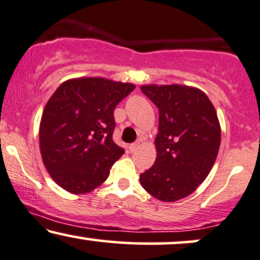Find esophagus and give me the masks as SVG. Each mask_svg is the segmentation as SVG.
I'll list each match as a JSON object with an SVG mask.
<instances>
[{
  "instance_id": "34e87169",
  "label": "esophagus",
  "mask_w": 260,
  "mask_h": 260,
  "mask_svg": "<svg viewBox=\"0 0 260 260\" xmlns=\"http://www.w3.org/2000/svg\"><path fill=\"white\" fill-rule=\"evenodd\" d=\"M140 146V142H135V143H131V145L129 146V151L130 152H135L137 148H139Z\"/></svg>"
}]
</instances>
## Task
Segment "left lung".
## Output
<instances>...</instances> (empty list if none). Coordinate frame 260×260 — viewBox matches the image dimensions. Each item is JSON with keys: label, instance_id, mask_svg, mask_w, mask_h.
I'll return each instance as SVG.
<instances>
[{"label": "left lung", "instance_id": "1", "mask_svg": "<svg viewBox=\"0 0 260 260\" xmlns=\"http://www.w3.org/2000/svg\"><path fill=\"white\" fill-rule=\"evenodd\" d=\"M141 91L159 111V133L157 158L140 181L157 200L175 202L196 191L214 166L221 140L218 115L200 88L142 85Z\"/></svg>", "mask_w": 260, "mask_h": 260}]
</instances>
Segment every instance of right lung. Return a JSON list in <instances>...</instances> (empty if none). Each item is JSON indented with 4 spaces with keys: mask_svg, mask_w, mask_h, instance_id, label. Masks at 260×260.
<instances>
[{
    "mask_svg": "<svg viewBox=\"0 0 260 260\" xmlns=\"http://www.w3.org/2000/svg\"><path fill=\"white\" fill-rule=\"evenodd\" d=\"M135 88L105 78L69 79L46 103L40 152L53 181L74 194L99 187L124 149L113 141V112Z\"/></svg>",
    "mask_w": 260,
    "mask_h": 260,
    "instance_id": "1",
    "label": "right lung"
}]
</instances>
